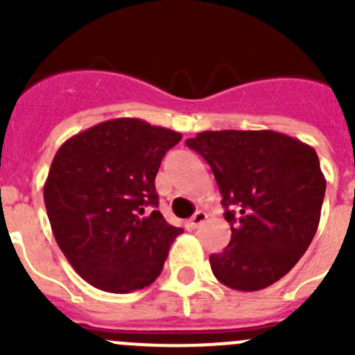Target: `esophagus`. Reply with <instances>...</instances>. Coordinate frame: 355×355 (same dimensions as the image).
Wrapping results in <instances>:
<instances>
[{
    "label": "esophagus",
    "mask_w": 355,
    "mask_h": 355,
    "mask_svg": "<svg viewBox=\"0 0 355 355\" xmlns=\"http://www.w3.org/2000/svg\"><path fill=\"white\" fill-rule=\"evenodd\" d=\"M206 218H208V215H206L205 211H197L196 215L192 216V218H188V220H187V227L188 229H197L199 225L205 224Z\"/></svg>",
    "instance_id": "esophagus-1"
}]
</instances>
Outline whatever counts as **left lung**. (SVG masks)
<instances>
[{"label": "left lung", "instance_id": "obj_1", "mask_svg": "<svg viewBox=\"0 0 355 355\" xmlns=\"http://www.w3.org/2000/svg\"><path fill=\"white\" fill-rule=\"evenodd\" d=\"M187 146L208 162L231 224V241L209 256L227 288L258 291L288 274L320 222L325 178L311 146L277 131H202Z\"/></svg>", "mask_w": 355, "mask_h": 355}]
</instances>
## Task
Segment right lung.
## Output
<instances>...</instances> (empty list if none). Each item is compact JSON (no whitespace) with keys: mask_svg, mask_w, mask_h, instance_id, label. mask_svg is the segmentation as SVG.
I'll return each instance as SVG.
<instances>
[{"mask_svg":"<svg viewBox=\"0 0 355 355\" xmlns=\"http://www.w3.org/2000/svg\"><path fill=\"white\" fill-rule=\"evenodd\" d=\"M183 135L112 119L65 140L44 183L51 231L78 275L108 293L155 283L175 236L158 209L159 163Z\"/></svg>","mask_w":355,"mask_h":355,"instance_id":"add662e5","label":"right lung"}]
</instances>
